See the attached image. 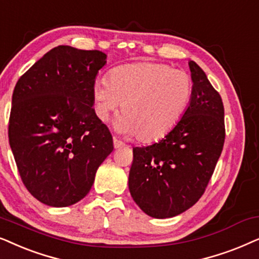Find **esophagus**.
<instances>
[{
	"label": "esophagus",
	"mask_w": 259,
	"mask_h": 259,
	"mask_svg": "<svg viewBox=\"0 0 259 259\" xmlns=\"http://www.w3.org/2000/svg\"><path fill=\"white\" fill-rule=\"evenodd\" d=\"M124 146H125V143H123L122 141L117 140L116 137H113V147H115L116 149H117V148H122V147H124Z\"/></svg>",
	"instance_id": "34e87169"
}]
</instances>
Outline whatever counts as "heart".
I'll list each match as a JSON object with an SVG mask.
<instances>
[{
	"label": "heart",
	"mask_w": 259,
	"mask_h": 259,
	"mask_svg": "<svg viewBox=\"0 0 259 259\" xmlns=\"http://www.w3.org/2000/svg\"><path fill=\"white\" fill-rule=\"evenodd\" d=\"M193 80L187 72L167 64L135 63L110 72L94 86L96 115L106 122L122 104L116 127L125 135L151 142L170 132L187 112Z\"/></svg>",
	"instance_id": "b5f03b06"
}]
</instances>
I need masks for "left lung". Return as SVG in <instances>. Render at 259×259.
Wrapping results in <instances>:
<instances>
[{"label":"left lung","instance_id":"8db88e82","mask_svg":"<svg viewBox=\"0 0 259 259\" xmlns=\"http://www.w3.org/2000/svg\"><path fill=\"white\" fill-rule=\"evenodd\" d=\"M187 112L161 141L133 148L129 191L146 214L171 218L204 194L225 141L222 97L195 61Z\"/></svg>","mask_w":259,"mask_h":259}]
</instances>
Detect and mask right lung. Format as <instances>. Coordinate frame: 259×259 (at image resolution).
<instances>
[{
    "label": "right lung",
    "mask_w": 259,
    "mask_h": 259,
    "mask_svg": "<svg viewBox=\"0 0 259 259\" xmlns=\"http://www.w3.org/2000/svg\"><path fill=\"white\" fill-rule=\"evenodd\" d=\"M105 64L101 51L58 46L16 82L9 144L23 185L45 205L81 200L113 150L111 134L92 108L96 75Z\"/></svg>",
    "instance_id": "right-lung-1"
}]
</instances>
